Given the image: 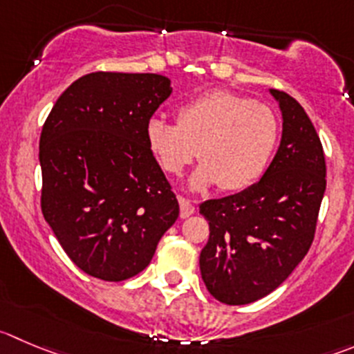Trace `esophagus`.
<instances>
[{
  "mask_svg": "<svg viewBox=\"0 0 354 354\" xmlns=\"http://www.w3.org/2000/svg\"><path fill=\"white\" fill-rule=\"evenodd\" d=\"M179 205H180V217H183V218H187L189 215L194 214L193 201H189L187 198L179 196Z\"/></svg>",
  "mask_w": 354,
  "mask_h": 354,
  "instance_id": "esophagus-1",
  "label": "esophagus"
}]
</instances>
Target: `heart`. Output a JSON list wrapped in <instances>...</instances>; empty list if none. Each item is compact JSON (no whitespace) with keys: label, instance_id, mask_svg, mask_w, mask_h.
Returning <instances> with one entry per match:
<instances>
[{"label":"heart","instance_id":"heart-1","mask_svg":"<svg viewBox=\"0 0 354 354\" xmlns=\"http://www.w3.org/2000/svg\"><path fill=\"white\" fill-rule=\"evenodd\" d=\"M147 144L168 175H180L193 160L201 167L193 189L221 186L243 191L268 170L280 139V121L269 106L231 92H210L183 104L177 124L151 120Z\"/></svg>","mask_w":354,"mask_h":354}]
</instances>
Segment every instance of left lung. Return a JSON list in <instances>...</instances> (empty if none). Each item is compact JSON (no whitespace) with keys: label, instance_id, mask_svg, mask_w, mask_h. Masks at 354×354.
Here are the masks:
<instances>
[{"label":"left lung","instance_id":"obj_1","mask_svg":"<svg viewBox=\"0 0 354 354\" xmlns=\"http://www.w3.org/2000/svg\"><path fill=\"white\" fill-rule=\"evenodd\" d=\"M271 93L280 102L283 133L262 179L200 205L210 227L201 278L230 306L259 301L290 276L311 247L326 187L325 154L311 120L294 97Z\"/></svg>","mask_w":354,"mask_h":354}]
</instances>
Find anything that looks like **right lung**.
<instances>
[{"label":"right lung","instance_id":"obj_1","mask_svg":"<svg viewBox=\"0 0 354 354\" xmlns=\"http://www.w3.org/2000/svg\"><path fill=\"white\" fill-rule=\"evenodd\" d=\"M170 93L161 74L90 73L57 99L43 124V217L71 261L93 278L139 274L179 217L146 136Z\"/></svg>","mask_w":354,"mask_h":354}]
</instances>
